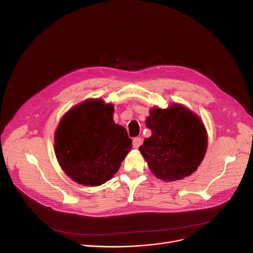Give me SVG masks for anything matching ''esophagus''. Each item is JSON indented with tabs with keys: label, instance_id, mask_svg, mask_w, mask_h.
<instances>
[{
	"label": "esophagus",
	"instance_id": "obj_1",
	"mask_svg": "<svg viewBox=\"0 0 253 253\" xmlns=\"http://www.w3.org/2000/svg\"><path fill=\"white\" fill-rule=\"evenodd\" d=\"M142 139L141 138H133V140H132V146H133V148H136V149H137V148H139L140 147V145L142 144Z\"/></svg>",
	"mask_w": 253,
	"mask_h": 253
}]
</instances>
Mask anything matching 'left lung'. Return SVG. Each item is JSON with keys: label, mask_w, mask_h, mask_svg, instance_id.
<instances>
[{"label": "left lung", "mask_w": 253, "mask_h": 253, "mask_svg": "<svg viewBox=\"0 0 253 253\" xmlns=\"http://www.w3.org/2000/svg\"><path fill=\"white\" fill-rule=\"evenodd\" d=\"M146 126L152 135L139 150L156 177L172 182L197 169L206 152L207 133L196 114L180 104L167 109L155 107Z\"/></svg>", "instance_id": "1"}]
</instances>
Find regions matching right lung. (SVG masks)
Listing matches in <instances>:
<instances>
[{
	"mask_svg": "<svg viewBox=\"0 0 253 253\" xmlns=\"http://www.w3.org/2000/svg\"><path fill=\"white\" fill-rule=\"evenodd\" d=\"M113 105L85 100L71 108L55 132V153L71 180L84 186L106 183L130 151L126 129L113 121Z\"/></svg>",
	"mask_w": 253,
	"mask_h": 253,
	"instance_id": "add662e5",
	"label": "right lung"
}]
</instances>
